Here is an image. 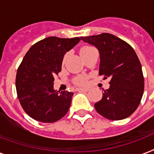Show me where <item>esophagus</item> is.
<instances>
[{
    "label": "esophagus",
    "mask_w": 154,
    "mask_h": 154,
    "mask_svg": "<svg viewBox=\"0 0 154 154\" xmlns=\"http://www.w3.org/2000/svg\"><path fill=\"white\" fill-rule=\"evenodd\" d=\"M89 90V89H87V88H77V91H85L87 92Z\"/></svg>",
    "instance_id": "esophagus-1"
}]
</instances>
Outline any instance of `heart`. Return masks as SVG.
Here are the masks:
<instances>
[{
    "mask_svg": "<svg viewBox=\"0 0 154 154\" xmlns=\"http://www.w3.org/2000/svg\"><path fill=\"white\" fill-rule=\"evenodd\" d=\"M94 49H95L92 46H84L80 49V53H81V55L82 56L84 55V54H86V53H89V52L93 51ZM74 83L76 85H83L86 84V79L83 77H77L74 80Z\"/></svg>",
    "mask_w": 154,
    "mask_h": 154,
    "instance_id": "obj_1",
    "label": "heart"
}]
</instances>
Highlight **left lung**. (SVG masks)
Instances as JSON below:
<instances>
[{"label": "left lung", "instance_id": "left-lung-1", "mask_svg": "<svg viewBox=\"0 0 154 154\" xmlns=\"http://www.w3.org/2000/svg\"><path fill=\"white\" fill-rule=\"evenodd\" d=\"M100 53L99 74L110 77L109 88L95 103L99 114L112 121L129 117L138 107L144 91L141 65L127 42L110 33L81 37Z\"/></svg>", "mask_w": 154, "mask_h": 154}]
</instances>
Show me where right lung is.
Masks as SVG:
<instances>
[{"mask_svg": "<svg viewBox=\"0 0 154 154\" xmlns=\"http://www.w3.org/2000/svg\"><path fill=\"white\" fill-rule=\"evenodd\" d=\"M80 41V37H46L24 57L17 72L16 89L23 109L32 119L53 123L69 111L73 93L56 91L53 82L61 71L64 55Z\"/></svg>", "mask_w": 154, "mask_h": 154, "instance_id": "add662e5", "label": "right lung"}]
</instances>
